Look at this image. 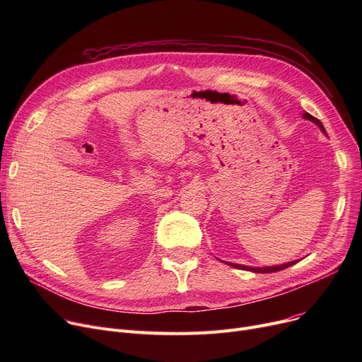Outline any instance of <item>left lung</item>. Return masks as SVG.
<instances>
[{
  "label": "left lung",
  "instance_id": "1",
  "mask_svg": "<svg viewBox=\"0 0 362 362\" xmlns=\"http://www.w3.org/2000/svg\"><path fill=\"white\" fill-rule=\"evenodd\" d=\"M302 116H303V119L314 122L322 132L326 133V129H325V126H322V123H321L318 119H315L314 116H311L310 112H303ZM296 262H298V261H291V262H286V264L276 265V267H246V265H242V264H233V262H226V264H229V265H232V267L239 269V270H250V272H254V273H274V272H280V270L288 269V267H291V265H293V264H296Z\"/></svg>",
  "mask_w": 362,
  "mask_h": 362
}]
</instances>
